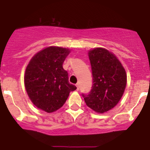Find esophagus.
<instances>
[{"label": "esophagus", "mask_w": 150, "mask_h": 150, "mask_svg": "<svg viewBox=\"0 0 150 150\" xmlns=\"http://www.w3.org/2000/svg\"><path fill=\"white\" fill-rule=\"evenodd\" d=\"M75 86H76V88H77V90H79V83H77V84L75 85Z\"/></svg>", "instance_id": "obj_1"}]
</instances>
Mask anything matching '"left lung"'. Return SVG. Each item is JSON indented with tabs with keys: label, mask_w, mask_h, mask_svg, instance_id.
Masks as SVG:
<instances>
[{
	"label": "left lung",
	"mask_w": 150,
	"mask_h": 150,
	"mask_svg": "<svg viewBox=\"0 0 150 150\" xmlns=\"http://www.w3.org/2000/svg\"><path fill=\"white\" fill-rule=\"evenodd\" d=\"M93 75V86L88 95L82 94L85 102L94 111L103 114L117 104L123 96L127 75L121 63L103 48L89 51Z\"/></svg>",
	"instance_id": "1"
}]
</instances>
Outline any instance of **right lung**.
<instances>
[{
  "label": "right lung",
  "instance_id": "obj_1",
  "mask_svg": "<svg viewBox=\"0 0 150 150\" xmlns=\"http://www.w3.org/2000/svg\"><path fill=\"white\" fill-rule=\"evenodd\" d=\"M70 50L49 47L33 57L27 65L24 82L27 94L35 106L47 113L60 109L71 91L77 89L68 82L63 63Z\"/></svg>",
  "mask_w": 150,
  "mask_h": 150
}]
</instances>
